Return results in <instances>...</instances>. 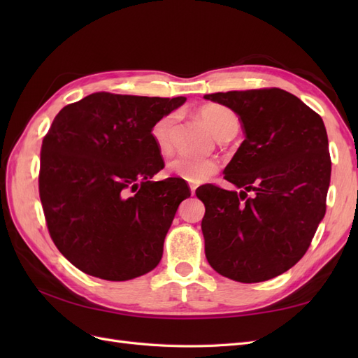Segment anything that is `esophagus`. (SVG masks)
I'll return each instance as SVG.
<instances>
[{"label":"esophagus","mask_w":358,"mask_h":358,"mask_svg":"<svg viewBox=\"0 0 358 358\" xmlns=\"http://www.w3.org/2000/svg\"><path fill=\"white\" fill-rule=\"evenodd\" d=\"M189 188H191V194H192V196H196V188H197V187H196V185H191Z\"/></svg>","instance_id":"obj_1"}]
</instances>
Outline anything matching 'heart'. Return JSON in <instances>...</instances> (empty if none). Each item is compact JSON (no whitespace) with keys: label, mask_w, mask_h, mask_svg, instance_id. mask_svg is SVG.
Returning <instances> with one entry per match:
<instances>
[{"label":"heart","mask_w":358,"mask_h":358,"mask_svg":"<svg viewBox=\"0 0 358 358\" xmlns=\"http://www.w3.org/2000/svg\"><path fill=\"white\" fill-rule=\"evenodd\" d=\"M199 115L206 127L218 138L233 136L239 129V119H237L236 113L222 104H206L201 107ZM175 113L164 115L150 128V137H152L155 146L161 152H169L171 148L170 129L173 122H175ZM167 169L176 178H180L191 183H201L212 178L218 171L220 164L213 158H194L178 155L169 161Z\"/></svg>","instance_id":"heart-1"}]
</instances>
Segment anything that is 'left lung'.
<instances>
[{
    "label": "left lung",
    "instance_id": "8db88e82",
    "mask_svg": "<svg viewBox=\"0 0 358 358\" xmlns=\"http://www.w3.org/2000/svg\"><path fill=\"white\" fill-rule=\"evenodd\" d=\"M239 116L245 140L224 170L236 191L197 188L209 264L237 282L282 275L306 254L326 215L331 159L321 116L279 88L206 94ZM255 191L254 198L247 192Z\"/></svg>",
    "mask_w": 358,
    "mask_h": 358
}]
</instances>
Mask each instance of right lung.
I'll return each mask as SVG.
<instances>
[{"instance_id": "1", "label": "right lung", "mask_w": 358, "mask_h": 358, "mask_svg": "<svg viewBox=\"0 0 358 358\" xmlns=\"http://www.w3.org/2000/svg\"><path fill=\"white\" fill-rule=\"evenodd\" d=\"M185 96L95 92L53 119L40 152L38 192L53 243L83 273L128 280L154 270L180 201V178L164 169L150 137Z\"/></svg>"}]
</instances>
